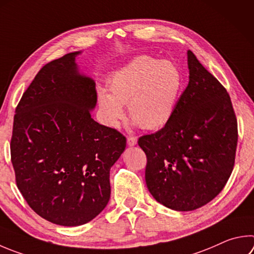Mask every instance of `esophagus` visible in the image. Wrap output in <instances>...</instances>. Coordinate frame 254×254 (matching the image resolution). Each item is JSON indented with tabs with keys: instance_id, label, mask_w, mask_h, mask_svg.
Returning a JSON list of instances; mask_svg holds the SVG:
<instances>
[{
	"instance_id": "esophagus-1",
	"label": "esophagus",
	"mask_w": 254,
	"mask_h": 254,
	"mask_svg": "<svg viewBox=\"0 0 254 254\" xmlns=\"http://www.w3.org/2000/svg\"><path fill=\"white\" fill-rule=\"evenodd\" d=\"M127 145H130V146H133V145H135L136 144V142H137V139L135 136H133V135H130V136H127Z\"/></svg>"
}]
</instances>
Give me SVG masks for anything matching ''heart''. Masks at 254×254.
I'll return each instance as SVG.
<instances>
[{"label": "heart", "instance_id": "heart-1", "mask_svg": "<svg viewBox=\"0 0 254 254\" xmlns=\"http://www.w3.org/2000/svg\"><path fill=\"white\" fill-rule=\"evenodd\" d=\"M181 89V74L172 62L150 57L135 58L114 73L110 92H99V105L104 123L117 127L126 115L146 130L163 127L172 118Z\"/></svg>", "mask_w": 254, "mask_h": 254}]
</instances>
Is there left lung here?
Masks as SVG:
<instances>
[{
	"mask_svg": "<svg viewBox=\"0 0 254 254\" xmlns=\"http://www.w3.org/2000/svg\"><path fill=\"white\" fill-rule=\"evenodd\" d=\"M190 80L161 130L139 137L145 182L169 209L193 211L223 190L232 173L238 121L225 87L188 51Z\"/></svg>",
	"mask_w": 254,
	"mask_h": 254,
	"instance_id": "1",
	"label": "left lung"
}]
</instances>
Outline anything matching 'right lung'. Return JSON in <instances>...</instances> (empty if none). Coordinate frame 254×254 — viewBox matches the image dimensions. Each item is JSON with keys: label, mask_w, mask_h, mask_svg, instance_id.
Listing matches in <instances>:
<instances>
[{"label": "right lung", "mask_w": 254, "mask_h": 254, "mask_svg": "<svg viewBox=\"0 0 254 254\" xmlns=\"http://www.w3.org/2000/svg\"><path fill=\"white\" fill-rule=\"evenodd\" d=\"M63 55L41 68L15 109L11 161L27 204L50 222L76 227L93 220L111 195L110 169L126 149L115 128L91 118L95 83Z\"/></svg>", "instance_id": "add662e5"}]
</instances>
